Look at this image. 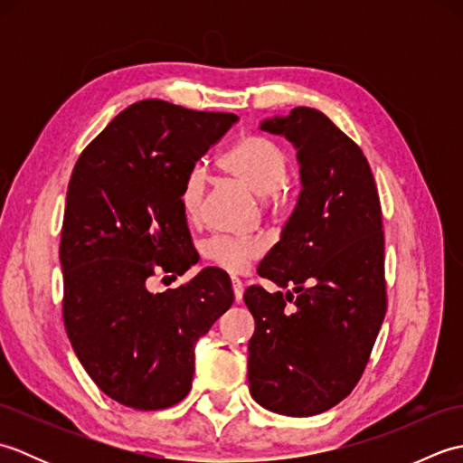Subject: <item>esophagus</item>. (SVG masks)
<instances>
[{
    "label": "esophagus",
    "mask_w": 463,
    "mask_h": 463,
    "mask_svg": "<svg viewBox=\"0 0 463 463\" xmlns=\"http://www.w3.org/2000/svg\"><path fill=\"white\" fill-rule=\"evenodd\" d=\"M232 294H234V300L241 302L242 300V294H244V287L239 279H232Z\"/></svg>",
    "instance_id": "obj_1"
}]
</instances>
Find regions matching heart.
I'll return each mask as SVG.
<instances>
[{"instance_id":"heart-1","label":"heart","mask_w":463,"mask_h":463,"mask_svg":"<svg viewBox=\"0 0 463 463\" xmlns=\"http://www.w3.org/2000/svg\"><path fill=\"white\" fill-rule=\"evenodd\" d=\"M221 166L250 193L262 196L264 206L272 214L287 213L290 194L284 179L288 173V155L279 143L260 135L244 137L229 153L222 155ZM204 186V171L201 166H193L186 173L181 189V209L189 221L199 219ZM201 252L213 267L234 274L242 272L252 260L260 259L264 244L257 239L213 237L203 242Z\"/></svg>"}]
</instances>
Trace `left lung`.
<instances>
[{"label":"left lung","instance_id":"1","mask_svg":"<svg viewBox=\"0 0 463 463\" xmlns=\"http://www.w3.org/2000/svg\"><path fill=\"white\" fill-rule=\"evenodd\" d=\"M297 146L302 191L259 267L287 294L249 287L250 394L284 416H314L356 386L386 317L378 189L360 146L326 115L297 107L260 123Z\"/></svg>","mask_w":463,"mask_h":463}]
</instances>
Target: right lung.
Returning a JSON list of instances; mask_svg holds the SVG:
<instances>
[{
    "label": "right lung",
    "mask_w": 463,
    "mask_h": 463,
    "mask_svg": "<svg viewBox=\"0 0 463 463\" xmlns=\"http://www.w3.org/2000/svg\"><path fill=\"white\" fill-rule=\"evenodd\" d=\"M237 121L145 99L75 163L59 244L63 322L85 372L123 406L163 410L189 394L194 344L234 300L229 274L214 267L179 288L153 294L146 284L196 262L183 181Z\"/></svg>",
    "instance_id": "add662e5"
}]
</instances>
